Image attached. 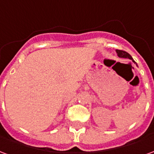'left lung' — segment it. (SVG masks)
<instances>
[{
	"label": "left lung",
	"instance_id": "obj_1",
	"mask_svg": "<svg viewBox=\"0 0 154 154\" xmlns=\"http://www.w3.org/2000/svg\"><path fill=\"white\" fill-rule=\"evenodd\" d=\"M116 53H117V55L119 56V57H125V58H129V59H131V60L134 63L137 65V63H136L133 60L132 57L130 56V54H129L127 52H125V51H123V50H119V49H116Z\"/></svg>",
	"mask_w": 154,
	"mask_h": 154
}]
</instances>
